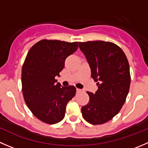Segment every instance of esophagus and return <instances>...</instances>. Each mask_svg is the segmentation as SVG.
Listing matches in <instances>:
<instances>
[{"mask_svg":"<svg viewBox=\"0 0 148 148\" xmlns=\"http://www.w3.org/2000/svg\"><path fill=\"white\" fill-rule=\"evenodd\" d=\"M84 89H77V93H81V92H84Z\"/></svg>","mask_w":148,"mask_h":148,"instance_id":"34e87169","label":"esophagus"}]
</instances>
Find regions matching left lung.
<instances>
[{"label":"left lung","instance_id":"obj_1","mask_svg":"<svg viewBox=\"0 0 148 148\" xmlns=\"http://www.w3.org/2000/svg\"><path fill=\"white\" fill-rule=\"evenodd\" d=\"M97 82L95 94L87 92L89 101L82 107L84 119L92 125L105 123L118 114L130 85L127 59L116 44L102 41L79 43Z\"/></svg>","mask_w":148,"mask_h":148}]
</instances>
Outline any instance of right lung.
<instances>
[{"label":"right lung","instance_id":"add662e5","mask_svg":"<svg viewBox=\"0 0 148 148\" xmlns=\"http://www.w3.org/2000/svg\"><path fill=\"white\" fill-rule=\"evenodd\" d=\"M77 49L78 42L44 39L28 52L21 74L23 98L34 115L45 123L63 120L67 103L75 95V86H61L55 77Z\"/></svg>","mask_w":148,"mask_h":148}]
</instances>
